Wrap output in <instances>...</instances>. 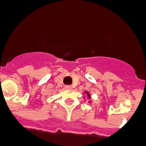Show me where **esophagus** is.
<instances>
[{
    "mask_svg": "<svg viewBox=\"0 0 146 146\" xmlns=\"http://www.w3.org/2000/svg\"><path fill=\"white\" fill-rule=\"evenodd\" d=\"M65 89H66V90H70V89H71V86H70V85H66V86H65Z\"/></svg>",
    "mask_w": 146,
    "mask_h": 146,
    "instance_id": "34e87169",
    "label": "esophagus"
}]
</instances>
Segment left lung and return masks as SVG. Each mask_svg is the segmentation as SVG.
<instances>
[{
	"label": "left lung",
	"instance_id": "1",
	"mask_svg": "<svg viewBox=\"0 0 146 146\" xmlns=\"http://www.w3.org/2000/svg\"><path fill=\"white\" fill-rule=\"evenodd\" d=\"M85 93H86L87 95H88V98H91V97H90V94L88 93V92H85Z\"/></svg>",
	"mask_w": 146,
	"mask_h": 146
}]
</instances>
